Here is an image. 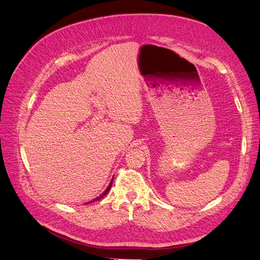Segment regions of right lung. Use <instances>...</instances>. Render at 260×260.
<instances>
[{"instance_id":"right-lung-1","label":"right lung","mask_w":260,"mask_h":260,"mask_svg":"<svg viewBox=\"0 0 260 260\" xmlns=\"http://www.w3.org/2000/svg\"><path fill=\"white\" fill-rule=\"evenodd\" d=\"M112 181H113V179L111 180V182H110V185H109V186H108V188L106 189V191L104 192V193H103L102 196H99L98 198H96V199H95V200H93V201H90V202H88V203H91V202H95V201H99V200H102V199H103V198H104V197H105V196H106V194L108 193V192H109V191H110V189H111V186H112Z\"/></svg>"}]
</instances>
